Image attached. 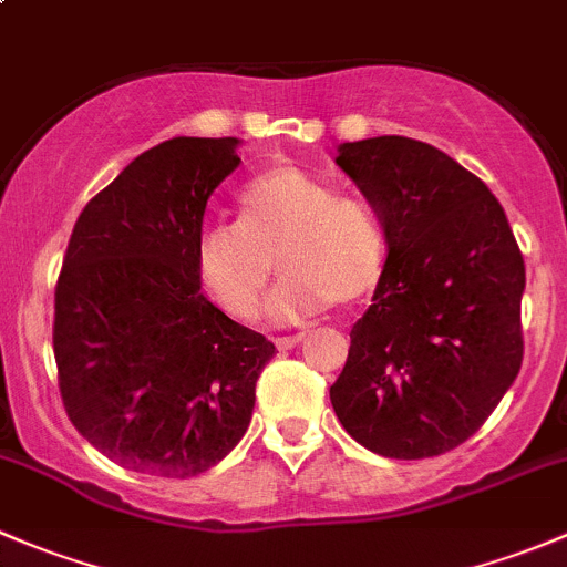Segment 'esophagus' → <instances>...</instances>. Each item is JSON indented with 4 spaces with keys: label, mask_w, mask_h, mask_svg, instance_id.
<instances>
[{
    "label": "esophagus",
    "mask_w": 567,
    "mask_h": 567,
    "mask_svg": "<svg viewBox=\"0 0 567 567\" xmlns=\"http://www.w3.org/2000/svg\"><path fill=\"white\" fill-rule=\"evenodd\" d=\"M301 340H305V334H293V337H277V340H274V346H277L279 351H290V348H293V346H299Z\"/></svg>",
    "instance_id": "esophagus-1"
}]
</instances>
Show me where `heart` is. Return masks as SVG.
Here are the masks:
<instances>
[{
	"label": "heart",
	"instance_id": "b5f03b06",
	"mask_svg": "<svg viewBox=\"0 0 567 567\" xmlns=\"http://www.w3.org/2000/svg\"><path fill=\"white\" fill-rule=\"evenodd\" d=\"M390 255L379 210L342 197L301 167H271L238 192V221H216L194 241V268L227 316L260 310L271 260L285 274L268 299V320L293 326L334 305H353L381 282Z\"/></svg>",
	"mask_w": 567,
	"mask_h": 567
}]
</instances>
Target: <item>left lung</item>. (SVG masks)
<instances>
[{
	"mask_svg": "<svg viewBox=\"0 0 567 567\" xmlns=\"http://www.w3.org/2000/svg\"><path fill=\"white\" fill-rule=\"evenodd\" d=\"M337 164L379 210L390 255L329 390L334 414L384 458L450 453L522 370V249L491 188L427 142H346Z\"/></svg>",
	"mask_w": 567,
	"mask_h": 567,
	"instance_id": "obj_1",
	"label": "left lung"
}]
</instances>
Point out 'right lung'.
<instances>
[{
	"label": "right lung",
	"instance_id": "right-lung-1",
	"mask_svg": "<svg viewBox=\"0 0 567 567\" xmlns=\"http://www.w3.org/2000/svg\"><path fill=\"white\" fill-rule=\"evenodd\" d=\"M236 136H175L79 214L54 290V359L73 427L109 461L186 480L247 433L274 342L203 296L194 241Z\"/></svg>",
	"mask_w": 567,
	"mask_h": 567
}]
</instances>
